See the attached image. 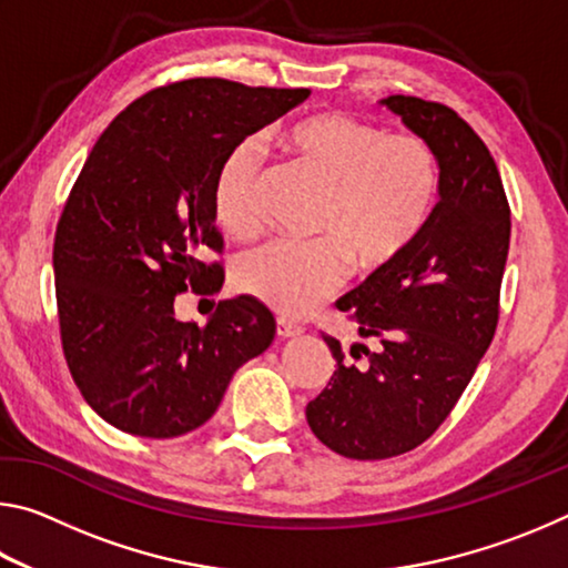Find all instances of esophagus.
Wrapping results in <instances>:
<instances>
[{
  "mask_svg": "<svg viewBox=\"0 0 568 568\" xmlns=\"http://www.w3.org/2000/svg\"><path fill=\"white\" fill-rule=\"evenodd\" d=\"M275 331H277V338H297V335L303 333L301 325H295L293 321H287V318H277Z\"/></svg>",
  "mask_w": 568,
  "mask_h": 568,
  "instance_id": "34e87169",
  "label": "esophagus"
}]
</instances>
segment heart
<instances>
[{
  "label": "heart",
  "mask_w": 568,
  "mask_h": 568,
  "mask_svg": "<svg viewBox=\"0 0 568 568\" xmlns=\"http://www.w3.org/2000/svg\"><path fill=\"white\" fill-rule=\"evenodd\" d=\"M283 145L328 187L321 243H267L240 257L235 283L283 315H303L355 271L378 273L416 243L434 213L438 160L416 134H386L345 112H321L283 132ZM263 150L240 142L213 180L217 225L235 237L261 227Z\"/></svg>",
  "instance_id": "heart-1"
}]
</instances>
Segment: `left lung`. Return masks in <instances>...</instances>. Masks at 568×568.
<instances>
[{"label": "left lung", "mask_w": 568, "mask_h": 568, "mask_svg": "<svg viewBox=\"0 0 568 568\" xmlns=\"http://www.w3.org/2000/svg\"><path fill=\"white\" fill-rule=\"evenodd\" d=\"M426 140L438 160V203L426 227L396 263L343 295L361 338L325 335L335 371L305 408L321 444L355 460H381L420 446L446 420L494 341L498 291L511 237V210L484 140L438 102L406 94L381 100Z\"/></svg>", "instance_id": "obj_1"}]
</instances>
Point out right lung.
I'll return each mask as SVG.
<instances>
[{
  "mask_svg": "<svg viewBox=\"0 0 568 568\" xmlns=\"http://www.w3.org/2000/svg\"><path fill=\"white\" fill-rule=\"evenodd\" d=\"M307 90L200 77L134 100L94 142L54 235V291L67 365L90 408L132 436L175 438L217 410L233 373L273 343L250 295L220 301L200 328L175 315L187 285L223 287L213 180L247 134Z\"/></svg>",
  "mask_w": 568,
  "mask_h": 568,
  "instance_id": "right-lung-1",
  "label": "right lung"
}]
</instances>
